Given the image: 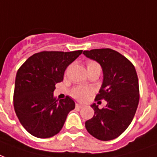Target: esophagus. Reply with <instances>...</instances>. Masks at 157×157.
I'll return each mask as SVG.
<instances>
[{"label": "esophagus", "instance_id": "34e87169", "mask_svg": "<svg viewBox=\"0 0 157 157\" xmlns=\"http://www.w3.org/2000/svg\"><path fill=\"white\" fill-rule=\"evenodd\" d=\"M83 106H84L83 105H81V104H79V103H76V107L78 108V109H81V108H82Z\"/></svg>", "mask_w": 157, "mask_h": 157}]
</instances>
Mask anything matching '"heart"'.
<instances>
[{"label":"heart","mask_w":157,"mask_h":157,"mask_svg":"<svg viewBox=\"0 0 157 157\" xmlns=\"http://www.w3.org/2000/svg\"><path fill=\"white\" fill-rule=\"evenodd\" d=\"M87 68L88 69H98L100 71V65L93 61H90L87 63ZM90 94H92V90L90 88H84V87L75 88L71 93L72 96L79 100H84Z\"/></svg>","instance_id":"b5f03b06"}]
</instances>
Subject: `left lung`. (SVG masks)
<instances>
[{"label": "left lung", "instance_id": "1", "mask_svg": "<svg viewBox=\"0 0 157 157\" xmlns=\"http://www.w3.org/2000/svg\"><path fill=\"white\" fill-rule=\"evenodd\" d=\"M83 54L97 62L102 68L103 81L95 100L106 105L99 109L95 104L93 118L86 122L90 134L101 141L118 137L130 125L139 102L138 78L134 66L126 57L110 48L84 51Z\"/></svg>", "mask_w": 157, "mask_h": 157}]
</instances>
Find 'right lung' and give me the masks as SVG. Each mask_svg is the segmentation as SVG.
I'll list each match as a JSON object with an SVG mask.
<instances>
[{"label":"right lung","mask_w":157,"mask_h":157,"mask_svg":"<svg viewBox=\"0 0 157 157\" xmlns=\"http://www.w3.org/2000/svg\"><path fill=\"white\" fill-rule=\"evenodd\" d=\"M73 52H41L26 60L15 76L14 108L20 124L36 137L48 138L63 128L75 102L69 96L53 98L55 85L63 81L66 68L81 54Z\"/></svg>","instance_id":"obj_1"}]
</instances>
